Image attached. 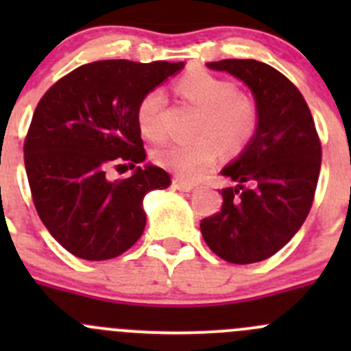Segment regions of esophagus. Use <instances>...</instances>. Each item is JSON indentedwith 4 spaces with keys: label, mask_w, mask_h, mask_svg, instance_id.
I'll return each mask as SVG.
<instances>
[{
    "label": "esophagus",
    "mask_w": 351,
    "mask_h": 351,
    "mask_svg": "<svg viewBox=\"0 0 351 351\" xmlns=\"http://www.w3.org/2000/svg\"><path fill=\"white\" fill-rule=\"evenodd\" d=\"M173 189L180 190V192H190V190L195 189V183L189 182V180H183V178H178V176H175L173 178Z\"/></svg>",
    "instance_id": "1"
}]
</instances>
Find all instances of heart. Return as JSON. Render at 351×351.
<instances>
[{"label": "heart", "mask_w": 351, "mask_h": 351, "mask_svg": "<svg viewBox=\"0 0 351 351\" xmlns=\"http://www.w3.org/2000/svg\"><path fill=\"white\" fill-rule=\"evenodd\" d=\"M175 90L183 100L202 110L195 127V139L175 141L156 151L154 159L161 168L195 180L215 165L222 149L228 154L241 153L251 143L260 125V107L253 95L236 90V84L195 69L180 77ZM165 97L151 90L139 100L136 120L141 134L153 143L168 137L165 125Z\"/></svg>", "instance_id": "heart-1"}]
</instances>
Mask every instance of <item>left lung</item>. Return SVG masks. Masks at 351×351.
<instances>
[{
    "label": "left lung",
    "mask_w": 351,
    "mask_h": 351,
    "mask_svg": "<svg viewBox=\"0 0 351 351\" xmlns=\"http://www.w3.org/2000/svg\"><path fill=\"white\" fill-rule=\"evenodd\" d=\"M253 91L260 125L246 151L222 175L236 186L222 189V208L202 219L207 246L234 265L263 261L280 251L306 221L321 169V141L295 84L254 59L208 62Z\"/></svg>",
    "instance_id": "8db88e82"
}]
</instances>
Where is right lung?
Here are the masks:
<instances>
[{"instance_id": "right-lung-1", "label": "right lung", "mask_w": 351, "mask_h": 351, "mask_svg": "<svg viewBox=\"0 0 351 351\" xmlns=\"http://www.w3.org/2000/svg\"><path fill=\"white\" fill-rule=\"evenodd\" d=\"M182 67L97 61L67 73L38 101L23 143L32 200L52 238L74 256L112 260L143 236V198L168 189L171 178L158 166H137L146 149L136 108ZM129 167L136 168L132 177L109 176Z\"/></svg>"}]
</instances>
